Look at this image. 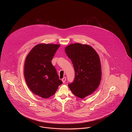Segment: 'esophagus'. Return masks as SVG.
<instances>
[{
    "instance_id": "1",
    "label": "esophagus",
    "mask_w": 132,
    "mask_h": 132,
    "mask_svg": "<svg viewBox=\"0 0 132 132\" xmlns=\"http://www.w3.org/2000/svg\"><path fill=\"white\" fill-rule=\"evenodd\" d=\"M66 77H63V79H62V81L63 82V83H64L65 81H66Z\"/></svg>"
}]
</instances>
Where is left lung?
Instances as JSON below:
<instances>
[{"instance_id":"1","label":"left lung","mask_w":132,"mask_h":132,"mask_svg":"<svg viewBox=\"0 0 132 132\" xmlns=\"http://www.w3.org/2000/svg\"><path fill=\"white\" fill-rule=\"evenodd\" d=\"M65 52L71 60L75 70L74 81L68 84L76 96L84 98L98 87L101 78L100 59L89 45L76 43L65 48Z\"/></svg>"}]
</instances>
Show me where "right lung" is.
Returning a JSON list of instances; mask_svg holds the SVG:
<instances>
[{
  "label": "right lung",
  "instance_id": "obj_1",
  "mask_svg": "<svg viewBox=\"0 0 132 132\" xmlns=\"http://www.w3.org/2000/svg\"><path fill=\"white\" fill-rule=\"evenodd\" d=\"M60 45L39 44L26 57L24 66L26 82L31 92L43 98H48L63 82L59 79L52 59Z\"/></svg>",
  "mask_w": 132,
  "mask_h": 132
}]
</instances>
